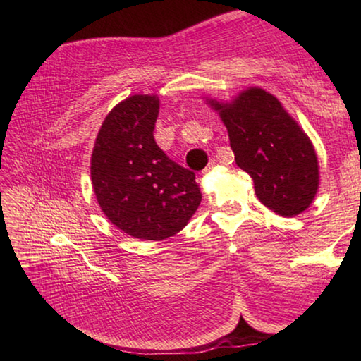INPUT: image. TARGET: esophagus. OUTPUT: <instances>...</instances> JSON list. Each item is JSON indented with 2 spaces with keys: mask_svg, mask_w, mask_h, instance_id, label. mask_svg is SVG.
Listing matches in <instances>:
<instances>
[{
  "mask_svg": "<svg viewBox=\"0 0 361 361\" xmlns=\"http://www.w3.org/2000/svg\"><path fill=\"white\" fill-rule=\"evenodd\" d=\"M215 164H216V161H215V159H212V161L209 162V166H207V167H205V172H210V170H213V169H215Z\"/></svg>",
  "mask_w": 361,
  "mask_h": 361,
  "instance_id": "1",
  "label": "esophagus"
}]
</instances>
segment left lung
Listing matches in <instances>:
<instances>
[{
	"label": "left lung",
	"instance_id": "obj_1",
	"mask_svg": "<svg viewBox=\"0 0 361 361\" xmlns=\"http://www.w3.org/2000/svg\"><path fill=\"white\" fill-rule=\"evenodd\" d=\"M207 102L224 122L235 164L253 178L261 204L288 218L307 210L319 189V161L282 103L259 87L242 90L228 103Z\"/></svg>",
	"mask_w": 361,
	"mask_h": 361
}]
</instances>
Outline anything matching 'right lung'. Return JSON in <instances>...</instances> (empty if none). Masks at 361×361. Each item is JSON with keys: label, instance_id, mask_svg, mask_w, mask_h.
<instances>
[{"label": "right lung", "instance_id": "add662e5", "mask_svg": "<svg viewBox=\"0 0 361 361\" xmlns=\"http://www.w3.org/2000/svg\"><path fill=\"white\" fill-rule=\"evenodd\" d=\"M157 95H130L103 121L90 159L102 212L135 239L164 240L188 224L202 200L195 175L159 148Z\"/></svg>", "mask_w": 361, "mask_h": 361}]
</instances>
